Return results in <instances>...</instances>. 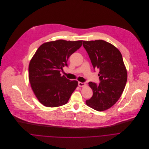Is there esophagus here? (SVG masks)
Listing matches in <instances>:
<instances>
[{"instance_id": "1", "label": "esophagus", "mask_w": 149, "mask_h": 149, "mask_svg": "<svg viewBox=\"0 0 149 149\" xmlns=\"http://www.w3.org/2000/svg\"><path fill=\"white\" fill-rule=\"evenodd\" d=\"M85 85H86V84H85L84 83H82V82H80V81L78 82V86H79V87H83V86H85Z\"/></svg>"}]
</instances>
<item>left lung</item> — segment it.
<instances>
[{
	"label": "left lung",
	"mask_w": 149,
	"mask_h": 149,
	"mask_svg": "<svg viewBox=\"0 0 149 149\" xmlns=\"http://www.w3.org/2000/svg\"><path fill=\"white\" fill-rule=\"evenodd\" d=\"M94 70L99 72V84L88 83L93 90L92 97L86 104L99 111L113 106L120 97L125 87L127 74L121 53L113 45L102 40L83 41Z\"/></svg>",
	"instance_id": "obj_1"
}]
</instances>
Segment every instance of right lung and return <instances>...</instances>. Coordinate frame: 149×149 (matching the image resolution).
<instances>
[{
	"mask_svg": "<svg viewBox=\"0 0 149 149\" xmlns=\"http://www.w3.org/2000/svg\"><path fill=\"white\" fill-rule=\"evenodd\" d=\"M83 40H58L42 44L30 62L29 79L38 100L49 107L66 104L77 86L76 80L61 76L69 57L82 45Z\"/></svg>",
	"mask_w": 149,
	"mask_h": 149,
	"instance_id": "obj_1",
	"label": "right lung"
}]
</instances>
